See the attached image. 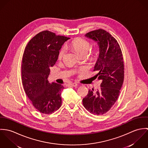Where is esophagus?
<instances>
[{"label": "esophagus", "mask_w": 148, "mask_h": 148, "mask_svg": "<svg viewBox=\"0 0 148 148\" xmlns=\"http://www.w3.org/2000/svg\"><path fill=\"white\" fill-rule=\"evenodd\" d=\"M68 85H71V86H77L78 84L77 83H71V84H69Z\"/></svg>", "instance_id": "esophagus-1"}]
</instances>
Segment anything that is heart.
<instances>
[{
    "label": "heart",
    "instance_id": "heart-1",
    "mask_svg": "<svg viewBox=\"0 0 148 148\" xmlns=\"http://www.w3.org/2000/svg\"><path fill=\"white\" fill-rule=\"evenodd\" d=\"M70 47L73 49L76 52H77L80 55L82 56H86L89 52V50L90 48V43L87 40L77 38L74 39L70 44ZM100 49L97 47L93 48V49L91 51L90 56V58L93 60L96 59L99 55H100ZM65 53V50L64 48H62L58 53V60H61L63 58Z\"/></svg>",
    "mask_w": 148,
    "mask_h": 148
}]
</instances>
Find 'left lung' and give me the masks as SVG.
I'll return each instance as SVG.
<instances>
[{
  "mask_svg": "<svg viewBox=\"0 0 148 148\" xmlns=\"http://www.w3.org/2000/svg\"><path fill=\"white\" fill-rule=\"evenodd\" d=\"M85 36L97 42L100 55L95 64V76L102 80L100 89L89 90L83 99L85 108L90 113H106L117 101L124 82V64L121 49L116 39L104 29H99L86 34Z\"/></svg>",
  "mask_w": 148,
  "mask_h": 148,
  "instance_id": "left-lung-1",
  "label": "left lung"
}]
</instances>
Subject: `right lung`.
<instances>
[{"mask_svg":"<svg viewBox=\"0 0 148 148\" xmlns=\"http://www.w3.org/2000/svg\"><path fill=\"white\" fill-rule=\"evenodd\" d=\"M69 38L48 30L39 32L25 47L22 59L21 79L24 91L32 104L40 113L51 114L62 106L64 87L49 83V67L58 60L64 42Z\"/></svg>","mask_w":148,"mask_h":148,"instance_id":"right-lung-1","label":"right lung"}]
</instances>
